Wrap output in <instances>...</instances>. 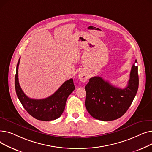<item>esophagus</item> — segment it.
Listing matches in <instances>:
<instances>
[{
  "mask_svg": "<svg viewBox=\"0 0 152 152\" xmlns=\"http://www.w3.org/2000/svg\"><path fill=\"white\" fill-rule=\"evenodd\" d=\"M89 77L86 73H85L83 71H81L80 73H79V80L82 82H86L87 79H88Z\"/></svg>",
  "mask_w": 152,
  "mask_h": 152,
  "instance_id": "obj_1",
  "label": "esophagus"
}]
</instances>
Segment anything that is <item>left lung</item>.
I'll return each instance as SVG.
<instances>
[{"instance_id":"8db88e82","label":"left lung","mask_w":152,"mask_h":152,"mask_svg":"<svg viewBox=\"0 0 152 152\" xmlns=\"http://www.w3.org/2000/svg\"><path fill=\"white\" fill-rule=\"evenodd\" d=\"M135 63H137L135 60ZM139 87L138 67L134 64L131 68L130 78L124 89L118 88L94 76L85 87L86 107L94 118L102 121H113L121 117L128 110L137 94Z\"/></svg>"}]
</instances>
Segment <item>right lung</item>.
Instances as JSON below:
<instances>
[{"instance_id":"1","label":"right lung","mask_w":152,"mask_h":152,"mask_svg":"<svg viewBox=\"0 0 152 152\" xmlns=\"http://www.w3.org/2000/svg\"><path fill=\"white\" fill-rule=\"evenodd\" d=\"M19 59L15 77V90L17 97L27 112L36 119L51 121L58 118L65 108L69 95L75 89L73 79L64 83L60 88L50 97L43 99H33L27 97L22 91L18 81Z\"/></svg>"}]
</instances>
